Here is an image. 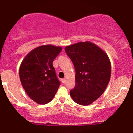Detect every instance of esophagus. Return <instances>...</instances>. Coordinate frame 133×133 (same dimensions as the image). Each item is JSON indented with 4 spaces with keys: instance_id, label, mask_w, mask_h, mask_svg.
Returning <instances> with one entry per match:
<instances>
[{
    "instance_id": "1",
    "label": "esophagus",
    "mask_w": 133,
    "mask_h": 133,
    "mask_svg": "<svg viewBox=\"0 0 133 133\" xmlns=\"http://www.w3.org/2000/svg\"><path fill=\"white\" fill-rule=\"evenodd\" d=\"M61 81H62L63 83H66V78H63V79H61Z\"/></svg>"
}]
</instances>
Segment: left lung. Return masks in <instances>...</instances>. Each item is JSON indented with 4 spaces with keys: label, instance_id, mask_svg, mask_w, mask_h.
<instances>
[{
    "label": "left lung",
    "instance_id": "8db88e82",
    "mask_svg": "<svg viewBox=\"0 0 133 133\" xmlns=\"http://www.w3.org/2000/svg\"><path fill=\"white\" fill-rule=\"evenodd\" d=\"M66 54L75 69V86L70 91L76 103L92 104L102 95L111 76V63L106 52L90 42L66 46Z\"/></svg>",
    "mask_w": 133,
    "mask_h": 133
}]
</instances>
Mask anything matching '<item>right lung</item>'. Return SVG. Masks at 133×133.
<instances>
[{
	"mask_svg": "<svg viewBox=\"0 0 133 133\" xmlns=\"http://www.w3.org/2000/svg\"><path fill=\"white\" fill-rule=\"evenodd\" d=\"M62 50L61 46L46 44L34 49L23 59L19 68L22 85L29 98L38 104L51 101L59 87L54 59Z\"/></svg>",
	"mask_w": 133,
	"mask_h": 133,
	"instance_id": "1",
	"label": "right lung"
}]
</instances>
